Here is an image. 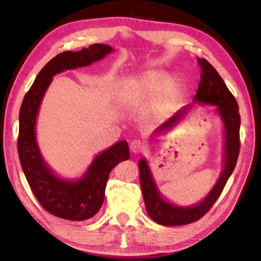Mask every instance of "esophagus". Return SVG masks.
Instances as JSON below:
<instances>
[{
    "mask_svg": "<svg viewBox=\"0 0 261 261\" xmlns=\"http://www.w3.org/2000/svg\"><path fill=\"white\" fill-rule=\"evenodd\" d=\"M129 148H130V151H132L133 153L138 154V153H140V152H143V150L145 149V146H144L143 143H141L140 140L135 139V140H133L132 143H130Z\"/></svg>",
    "mask_w": 261,
    "mask_h": 261,
    "instance_id": "esophagus-1",
    "label": "esophagus"
}]
</instances>
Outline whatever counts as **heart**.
Segmentation results:
<instances>
[{
	"mask_svg": "<svg viewBox=\"0 0 261 261\" xmlns=\"http://www.w3.org/2000/svg\"><path fill=\"white\" fill-rule=\"evenodd\" d=\"M172 85V80L163 73H151L138 78L129 87V97L136 101L155 100Z\"/></svg>",
	"mask_w": 261,
	"mask_h": 261,
	"instance_id": "obj_1",
	"label": "heart"
}]
</instances>
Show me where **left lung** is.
I'll return each instance as SVG.
<instances>
[{"instance_id":"8db88e82","label":"left lung","mask_w":261,"mask_h":261,"mask_svg":"<svg viewBox=\"0 0 261 261\" xmlns=\"http://www.w3.org/2000/svg\"><path fill=\"white\" fill-rule=\"evenodd\" d=\"M197 62L201 68V74L198 90H197L194 100L200 102V103L217 106L218 112L222 118L225 130L224 170L206 198L193 207L181 208L165 201L162 198L158 191L151 172H150L148 162L145 159L139 160V179L147 212L154 222L162 225H185L198 221L206 215L222 193L228 177L231 176L235 169L240 153L241 115L238 102L216 68L207 60L198 58ZM186 109L188 108L181 109L168 122L161 125L155 133L159 134L160 132L172 128L179 122V120H181V117L186 113Z\"/></svg>"}]
</instances>
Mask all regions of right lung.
Listing matches in <instances>:
<instances>
[{
  "label": "right lung",
  "mask_w": 261,
  "mask_h": 261,
  "mask_svg": "<svg viewBox=\"0 0 261 261\" xmlns=\"http://www.w3.org/2000/svg\"><path fill=\"white\" fill-rule=\"evenodd\" d=\"M107 44H91L78 52L58 54L40 70L23 97L19 111L17 150L19 161L28 184L44 210L51 215L70 221L92 218L105 200L109 174L116 165L129 159L127 141H118L98 154L82 178L65 180L54 175L46 167L36 140V118L43 94L52 77L63 70L90 65L112 52Z\"/></svg>",
  "instance_id": "add662e5"
}]
</instances>
